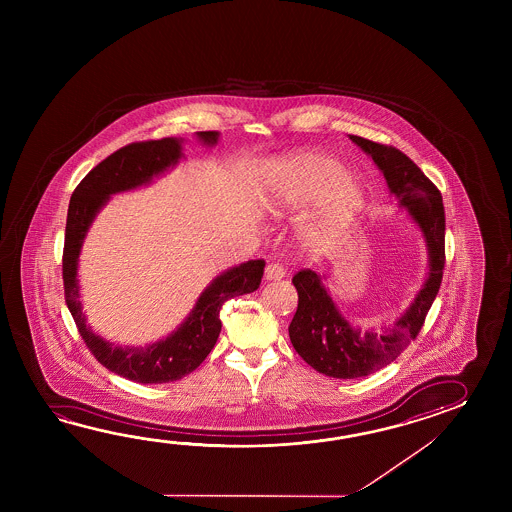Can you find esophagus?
<instances>
[{
	"label": "esophagus",
	"mask_w": 512,
	"mask_h": 512,
	"mask_svg": "<svg viewBox=\"0 0 512 512\" xmlns=\"http://www.w3.org/2000/svg\"><path fill=\"white\" fill-rule=\"evenodd\" d=\"M283 276H285V269H283L280 263H269V265L265 267V280H267V282L280 280Z\"/></svg>",
	"instance_id": "34e87169"
}]
</instances>
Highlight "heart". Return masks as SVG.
Instances as JSON below:
<instances>
[{
	"instance_id": "b5f03b06",
	"label": "heart",
	"mask_w": 512,
	"mask_h": 512,
	"mask_svg": "<svg viewBox=\"0 0 512 512\" xmlns=\"http://www.w3.org/2000/svg\"><path fill=\"white\" fill-rule=\"evenodd\" d=\"M364 197L366 188L359 175L344 170L337 157L300 150L272 163L261 203L272 216H291L316 198L300 219L296 236L304 251L324 254L348 232Z\"/></svg>"
}]
</instances>
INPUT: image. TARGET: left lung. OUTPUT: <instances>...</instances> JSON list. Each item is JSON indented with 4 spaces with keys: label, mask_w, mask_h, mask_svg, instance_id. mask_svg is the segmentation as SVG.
<instances>
[{
    "label": "left lung",
    "mask_w": 512,
    "mask_h": 512,
    "mask_svg": "<svg viewBox=\"0 0 512 512\" xmlns=\"http://www.w3.org/2000/svg\"><path fill=\"white\" fill-rule=\"evenodd\" d=\"M349 139L370 155L397 205L406 210L415 229L421 232L428 254V272L414 300L382 331H362L342 315L337 300L324 283L327 280L324 272L307 269L294 274L298 309L289 326V337L296 353L311 368L333 379L366 377L392 364L421 331L445 267V208L441 192L397 148L357 135H349Z\"/></svg>",
    "instance_id": "obj_1"
}]
</instances>
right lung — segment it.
Returning <instances> with one entry per match:
<instances>
[{
    "label": "right lung",
    "instance_id": "1",
    "mask_svg": "<svg viewBox=\"0 0 512 512\" xmlns=\"http://www.w3.org/2000/svg\"><path fill=\"white\" fill-rule=\"evenodd\" d=\"M196 137L205 148H214L219 131H196ZM183 142L185 139L177 137L133 142L111 153L80 181L67 210L62 260L67 307L98 362L120 377L141 384L179 381L196 370L218 342L223 304L234 296L254 293L260 287L265 267L263 260H249L221 272L203 289L192 311L168 337L146 346L113 344L87 324L78 285V260L87 232L111 196L152 185L153 179L174 170L185 155Z\"/></svg>",
    "mask_w": 512,
    "mask_h": 512
}]
</instances>
